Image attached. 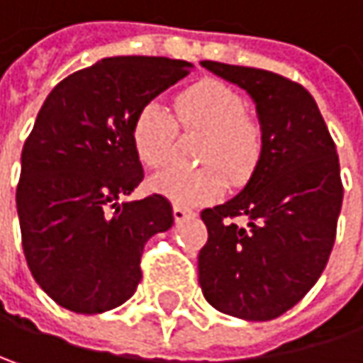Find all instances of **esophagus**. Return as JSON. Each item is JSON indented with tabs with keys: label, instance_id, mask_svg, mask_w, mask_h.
<instances>
[{
	"label": "esophagus",
	"instance_id": "1",
	"mask_svg": "<svg viewBox=\"0 0 363 363\" xmlns=\"http://www.w3.org/2000/svg\"><path fill=\"white\" fill-rule=\"evenodd\" d=\"M172 214H174V220H177V222L189 220V218H195V212H191V210H186V208H182V206H174Z\"/></svg>",
	"mask_w": 363,
	"mask_h": 363
}]
</instances>
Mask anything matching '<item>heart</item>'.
Segmentation results:
<instances>
[{
  "label": "heart",
  "instance_id": "obj_1",
  "mask_svg": "<svg viewBox=\"0 0 363 363\" xmlns=\"http://www.w3.org/2000/svg\"><path fill=\"white\" fill-rule=\"evenodd\" d=\"M174 112L182 128L206 133L199 151L203 166L157 172L149 181L153 193L177 206L193 208L216 199L226 186V177L241 184L253 174L262 157V133L245 116V101L235 89L203 81L182 91ZM130 137L137 157L149 168H160L172 153L177 122L162 104L149 101L135 116Z\"/></svg>",
  "mask_w": 363,
  "mask_h": 363
}]
</instances>
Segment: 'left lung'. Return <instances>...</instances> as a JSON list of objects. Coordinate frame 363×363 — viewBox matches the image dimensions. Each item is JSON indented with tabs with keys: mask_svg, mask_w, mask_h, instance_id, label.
<instances>
[{
	"mask_svg": "<svg viewBox=\"0 0 363 363\" xmlns=\"http://www.w3.org/2000/svg\"><path fill=\"white\" fill-rule=\"evenodd\" d=\"M201 66L253 99L262 157L241 193L201 212L199 284L218 312L274 320L303 299L335 245L343 203L337 147L301 84L259 68ZM239 215L247 225L234 222Z\"/></svg>",
	"mask_w": 363,
	"mask_h": 363,
	"instance_id": "obj_1",
	"label": "left lung"
}]
</instances>
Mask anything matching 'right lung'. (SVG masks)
<instances>
[{
  "label": "right lung",
  "mask_w": 363,
  "mask_h": 363,
  "mask_svg": "<svg viewBox=\"0 0 363 363\" xmlns=\"http://www.w3.org/2000/svg\"><path fill=\"white\" fill-rule=\"evenodd\" d=\"M170 57H104L53 86L22 147L16 208L28 270L77 313L122 306L141 282V253L174 224L162 195L126 201L143 181L137 112L191 72Z\"/></svg>",
  "instance_id": "obj_1"
}]
</instances>
